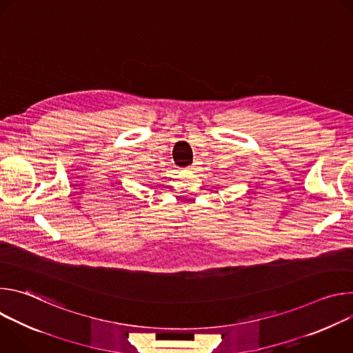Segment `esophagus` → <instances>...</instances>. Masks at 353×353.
Segmentation results:
<instances>
[{
    "label": "esophagus",
    "instance_id": "34e87169",
    "mask_svg": "<svg viewBox=\"0 0 353 353\" xmlns=\"http://www.w3.org/2000/svg\"><path fill=\"white\" fill-rule=\"evenodd\" d=\"M195 165H196V163H194V165H192V166H191V168H190V169H191V170H194V169H196V166H195Z\"/></svg>",
    "mask_w": 353,
    "mask_h": 353
}]
</instances>
